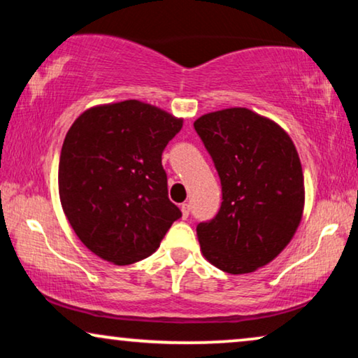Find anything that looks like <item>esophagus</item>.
<instances>
[{"mask_svg": "<svg viewBox=\"0 0 358 358\" xmlns=\"http://www.w3.org/2000/svg\"><path fill=\"white\" fill-rule=\"evenodd\" d=\"M180 212H182V217L187 218L189 213H190V205L189 203H182L180 205Z\"/></svg>", "mask_w": 358, "mask_h": 358, "instance_id": "obj_1", "label": "esophagus"}]
</instances>
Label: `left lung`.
I'll return each mask as SVG.
<instances>
[{"label": "left lung", "mask_w": 358, "mask_h": 358, "mask_svg": "<svg viewBox=\"0 0 358 358\" xmlns=\"http://www.w3.org/2000/svg\"><path fill=\"white\" fill-rule=\"evenodd\" d=\"M194 129L222 182V205L197 224L205 259L220 271L254 272L283 251L301 222L303 171L296 148L275 122L233 107L205 114Z\"/></svg>", "instance_id": "8db88e82"}]
</instances>
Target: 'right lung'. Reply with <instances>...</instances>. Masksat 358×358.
<instances>
[{
	"instance_id": "add662e5",
	"label": "right lung",
	"mask_w": 358,
	"mask_h": 358,
	"mask_svg": "<svg viewBox=\"0 0 358 358\" xmlns=\"http://www.w3.org/2000/svg\"><path fill=\"white\" fill-rule=\"evenodd\" d=\"M180 129V119L131 99L92 107L68 130L58 164L62 207L96 256L117 266L141 261L182 217L161 163Z\"/></svg>"
}]
</instances>
